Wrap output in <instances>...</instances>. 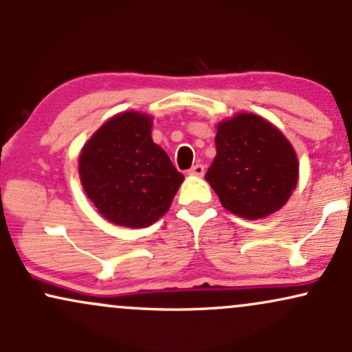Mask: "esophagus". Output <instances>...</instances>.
I'll list each match as a JSON object with an SVG mask.
<instances>
[{
	"label": "esophagus",
	"mask_w": 352,
	"mask_h": 352,
	"mask_svg": "<svg viewBox=\"0 0 352 352\" xmlns=\"http://www.w3.org/2000/svg\"><path fill=\"white\" fill-rule=\"evenodd\" d=\"M188 173H192V175H199V177H201L205 173V167L201 164H197V165H193L192 168H190L188 170Z\"/></svg>",
	"instance_id": "obj_1"
}]
</instances>
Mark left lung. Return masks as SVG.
<instances>
[{"label": "left lung", "instance_id": "obj_1", "mask_svg": "<svg viewBox=\"0 0 352 352\" xmlns=\"http://www.w3.org/2000/svg\"><path fill=\"white\" fill-rule=\"evenodd\" d=\"M217 157L205 179L221 205L246 220L280 210L298 184V157L286 137L254 114L218 124Z\"/></svg>", "mask_w": 352, "mask_h": 352}]
</instances>
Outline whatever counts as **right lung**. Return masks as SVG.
Instances as JSON below:
<instances>
[{
    "mask_svg": "<svg viewBox=\"0 0 352 352\" xmlns=\"http://www.w3.org/2000/svg\"><path fill=\"white\" fill-rule=\"evenodd\" d=\"M151 134L147 114L122 112L100 125L79 155L84 192L119 227L142 228L159 220L184 182Z\"/></svg>",
    "mask_w": 352,
    "mask_h": 352,
    "instance_id": "right-lung-1",
    "label": "right lung"
}]
</instances>
